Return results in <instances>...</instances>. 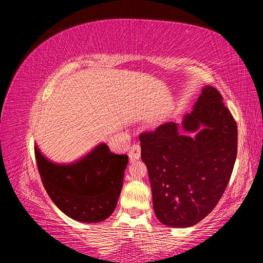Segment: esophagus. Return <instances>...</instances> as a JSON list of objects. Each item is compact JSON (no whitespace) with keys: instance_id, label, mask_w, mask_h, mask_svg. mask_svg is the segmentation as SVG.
<instances>
[{"instance_id":"1","label":"esophagus","mask_w":263,"mask_h":263,"mask_svg":"<svg viewBox=\"0 0 263 263\" xmlns=\"http://www.w3.org/2000/svg\"><path fill=\"white\" fill-rule=\"evenodd\" d=\"M140 153H141V149H140V146L138 144H135L131 146L130 148V152H128V158H130V161H136L140 158Z\"/></svg>"}]
</instances>
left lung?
<instances>
[{
	"label": "left lung",
	"instance_id": "left-lung-1",
	"mask_svg": "<svg viewBox=\"0 0 263 263\" xmlns=\"http://www.w3.org/2000/svg\"><path fill=\"white\" fill-rule=\"evenodd\" d=\"M139 139L158 219L172 228L204 219L224 194L237 158V123L219 91L204 87L181 126L167 122Z\"/></svg>",
	"mask_w": 263,
	"mask_h": 263
}]
</instances>
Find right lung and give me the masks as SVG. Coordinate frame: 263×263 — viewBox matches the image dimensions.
<instances>
[{
	"instance_id": "add662e5",
	"label": "right lung",
	"mask_w": 263,
	"mask_h": 263,
	"mask_svg": "<svg viewBox=\"0 0 263 263\" xmlns=\"http://www.w3.org/2000/svg\"><path fill=\"white\" fill-rule=\"evenodd\" d=\"M42 182L53 203L74 220L99 222L111 216L123 186L126 154H115L105 144L69 164L50 161L34 147Z\"/></svg>"
}]
</instances>
